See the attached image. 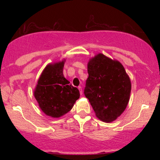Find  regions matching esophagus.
Here are the masks:
<instances>
[{
    "instance_id": "34e87169",
    "label": "esophagus",
    "mask_w": 160,
    "mask_h": 160,
    "mask_svg": "<svg viewBox=\"0 0 160 160\" xmlns=\"http://www.w3.org/2000/svg\"><path fill=\"white\" fill-rule=\"evenodd\" d=\"M78 89L80 90V94L82 95V87L81 86H78Z\"/></svg>"
}]
</instances>
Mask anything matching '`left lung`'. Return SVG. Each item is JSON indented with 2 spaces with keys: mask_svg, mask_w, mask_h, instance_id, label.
I'll return each instance as SVG.
<instances>
[{
  "mask_svg": "<svg viewBox=\"0 0 160 160\" xmlns=\"http://www.w3.org/2000/svg\"><path fill=\"white\" fill-rule=\"evenodd\" d=\"M87 70L84 95L98 119L115 120L126 109L131 92V81L123 66L100 53L89 62Z\"/></svg>",
  "mask_w": 160,
  "mask_h": 160,
  "instance_id": "8db88e82",
  "label": "left lung"
}]
</instances>
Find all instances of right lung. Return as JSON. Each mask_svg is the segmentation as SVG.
Returning a JSON list of instances; mask_svg holds the SVG:
<instances>
[{"instance_id": "right-lung-1", "label": "right lung", "mask_w": 160, "mask_h": 160, "mask_svg": "<svg viewBox=\"0 0 160 160\" xmlns=\"http://www.w3.org/2000/svg\"><path fill=\"white\" fill-rule=\"evenodd\" d=\"M64 61L48 65L38 80L34 97L47 115L60 117L71 110L80 97L77 87L63 75Z\"/></svg>"}]
</instances>
